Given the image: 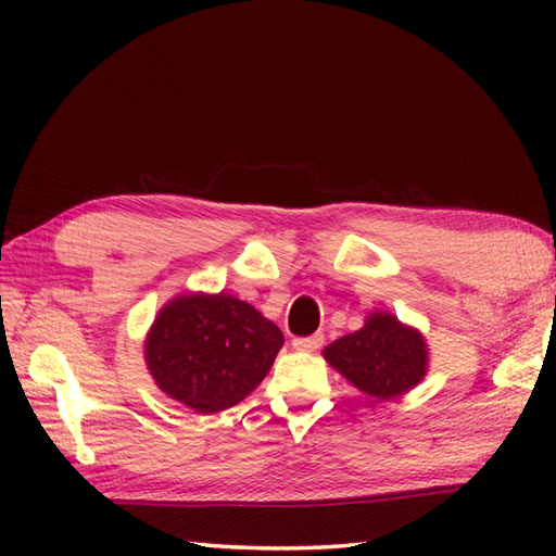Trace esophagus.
<instances>
[{"label":"esophagus","instance_id":"1","mask_svg":"<svg viewBox=\"0 0 556 556\" xmlns=\"http://www.w3.org/2000/svg\"><path fill=\"white\" fill-rule=\"evenodd\" d=\"M325 344V337L323 334H313V337H299L293 339V349L296 351H317Z\"/></svg>","mask_w":556,"mask_h":556}]
</instances>
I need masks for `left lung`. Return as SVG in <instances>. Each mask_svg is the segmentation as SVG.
I'll list each match as a JSON object with an SVG mask.
<instances>
[{"label": "left lung", "mask_w": 556, "mask_h": 556, "mask_svg": "<svg viewBox=\"0 0 556 556\" xmlns=\"http://www.w3.org/2000/svg\"><path fill=\"white\" fill-rule=\"evenodd\" d=\"M323 356L363 394L380 401L408 392L428 372L422 334L392 313H370L358 332L337 339Z\"/></svg>", "instance_id": "obj_1"}]
</instances>
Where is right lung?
I'll return each mask as SVG.
<instances>
[{
    "label": "right lung",
    "mask_w": 556,
    "mask_h": 556,
    "mask_svg": "<svg viewBox=\"0 0 556 556\" xmlns=\"http://www.w3.org/2000/svg\"><path fill=\"white\" fill-rule=\"evenodd\" d=\"M281 329L229 293H191L169 301L150 327L146 363L164 394L198 413H219L265 380Z\"/></svg>",
    "instance_id": "right-lung-1"
}]
</instances>
